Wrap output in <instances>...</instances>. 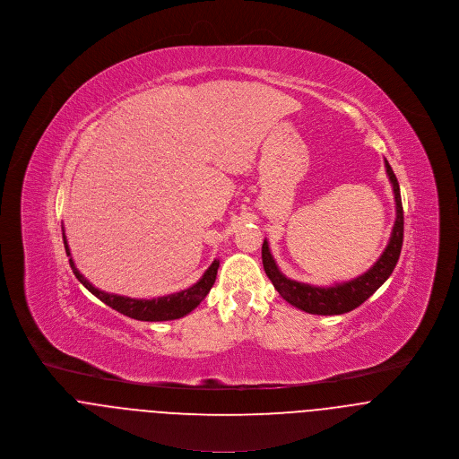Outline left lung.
Wrapping results in <instances>:
<instances>
[{
    "instance_id": "1",
    "label": "left lung",
    "mask_w": 459,
    "mask_h": 459,
    "mask_svg": "<svg viewBox=\"0 0 459 459\" xmlns=\"http://www.w3.org/2000/svg\"><path fill=\"white\" fill-rule=\"evenodd\" d=\"M386 176L392 183L394 198H395V221L394 229L388 239V245L381 257L374 263L372 268H368L364 275L357 276L348 281L333 283L330 287H317L310 283H301L296 280H290L283 275L275 259L270 252V245L264 239L263 243V266L268 278L273 281L278 294L290 303L292 307L317 316H339L351 312L353 308L360 307L366 299H368L388 276L392 275L403 247V232H404V216H403V204H401V191L399 183L395 179V174L388 161L385 160Z\"/></svg>"
}]
</instances>
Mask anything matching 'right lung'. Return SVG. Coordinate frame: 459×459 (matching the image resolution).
I'll list each match as a JSON object with an SVG mask.
<instances>
[{
  "mask_svg": "<svg viewBox=\"0 0 459 459\" xmlns=\"http://www.w3.org/2000/svg\"><path fill=\"white\" fill-rule=\"evenodd\" d=\"M64 245H65L67 257H71V250H69L65 234H64ZM69 263H71L73 273L92 292L93 296H97L102 303L115 308L117 312H120L127 317L138 319V321H172V319L184 317L186 314L195 310L200 305V301L207 296V292L214 285L216 273L220 268V261H212V264L207 268V272L202 275V278L181 292H174V294L152 298V299H136V298L109 294V292H104V290L93 287L92 283L78 272L73 257L69 259Z\"/></svg>",
  "mask_w": 459,
  "mask_h": 459,
  "instance_id": "right-lung-1",
  "label": "right lung"
}]
</instances>
